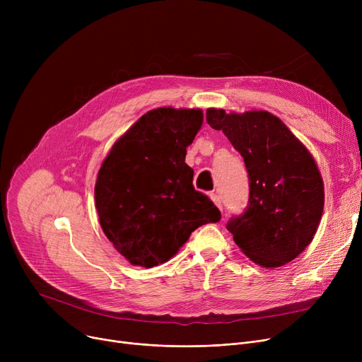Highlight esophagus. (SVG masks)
<instances>
[{
  "mask_svg": "<svg viewBox=\"0 0 362 362\" xmlns=\"http://www.w3.org/2000/svg\"><path fill=\"white\" fill-rule=\"evenodd\" d=\"M210 198H211V201L214 202V205H216L217 208H220V210H221V199H220V197H218L217 194H211V195H210Z\"/></svg>",
  "mask_w": 362,
  "mask_h": 362,
  "instance_id": "obj_1",
  "label": "esophagus"
}]
</instances>
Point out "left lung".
<instances>
[{
  "mask_svg": "<svg viewBox=\"0 0 362 362\" xmlns=\"http://www.w3.org/2000/svg\"><path fill=\"white\" fill-rule=\"evenodd\" d=\"M206 122L239 151L250 176V205L227 230L261 267L291 262L313 242L325 208V183L310 149L264 110L208 108Z\"/></svg>",
  "mask_w": 362,
  "mask_h": 362,
  "instance_id": "8db88e82",
  "label": "left lung"
}]
</instances>
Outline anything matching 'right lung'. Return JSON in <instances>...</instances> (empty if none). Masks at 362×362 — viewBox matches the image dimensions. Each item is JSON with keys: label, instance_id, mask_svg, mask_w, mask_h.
I'll return each instance as SVG.
<instances>
[{"label": "right lung", "instance_id": "obj_1", "mask_svg": "<svg viewBox=\"0 0 362 362\" xmlns=\"http://www.w3.org/2000/svg\"><path fill=\"white\" fill-rule=\"evenodd\" d=\"M204 122L201 108L148 111L112 144L95 182L101 229L132 265L151 269L173 258L194 230L220 220L195 191L185 163Z\"/></svg>", "mask_w": 362, "mask_h": 362}]
</instances>
